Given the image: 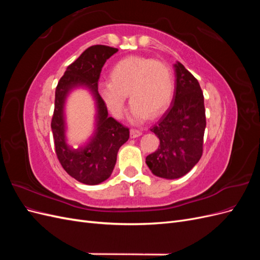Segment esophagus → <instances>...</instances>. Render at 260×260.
I'll return each instance as SVG.
<instances>
[{
    "mask_svg": "<svg viewBox=\"0 0 260 260\" xmlns=\"http://www.w3.org/2000/svg\"><path fill=\"white\" fill-rule=\"evenodd\" d=\"M140 136H142V131H140V130H137V129H131L130 130V137L131 138H138V137H140Z\"/></svg>",
    "mask_w": 260,
    "mask_h": 260,
    "instance_id": "esophagus-1",
    "label": "esophagus"
}]
</instances>
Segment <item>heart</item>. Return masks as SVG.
<instances>
[{
	"mask_svg": "<svg viewBox=\"0 0 260 260\" xmlns=\"http://www.w3.org/2000/svg\"><path fill=\"white\" fill-rule=\"evenodd\" d=\"M111 83L102 84V94L111 112L121 115L125 95H130L132 116L142 120L161 114L175 91L174 75L167 64L153 58L130 56L111 70Z\"/></svg>",
	"mask_w": 260,
	"mask_h": 260,
	"instance_id": "1",
	"label": "heart"
}]
</instances>
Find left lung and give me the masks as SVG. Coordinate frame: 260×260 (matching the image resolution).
Listing matches in <instances>:
<instances>
[{"instance_id": "1", "label": "left lung", "mask_w": 260, "mask_h": 260, "mask_svg": "<svg viewBox=\"0 0 260 260\" xmlns=\"http://www.w3.org/2000/svg\"><path fill=\"white\" fill-rule=\"evenodd\" d=\"M175 68L174 101L151 128L160 143L146 157V165L153 174L165 179L182 177L199 162L206 128L204 95L198 79L181 62H177Z\"/></svg>"}]
</instances>
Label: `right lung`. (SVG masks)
<instances>
[{
  "mask_svg": "<svg viewBox=\"0 0 260 260\" xmlns=\"http://www.w3.org/2000/svg\"><path fill=\"white\" fill-rule=\"evenodd\" d=\"M118 50L107 45H92L70 64L55 90V106L51 128L55 153L67 174L81 183L94 185L111 177L120 146L129 139V128L108 117L105 102L98 91L102 68ZM84 85L97 101V130L89 144L80 150L69 148L64 141L63 103L67 93Z\"/></svg>",
  "mask_w": 260,
  "mask_h": 260,
  "instance_id": "obj_1",
  "label": "right lung"
}]
</instances>
